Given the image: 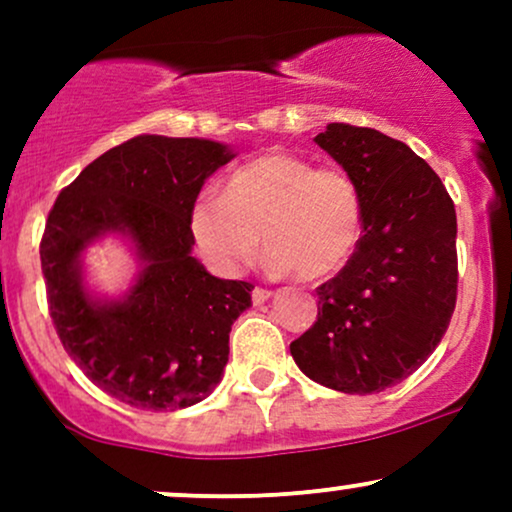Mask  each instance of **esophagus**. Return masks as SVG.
Segmentation results:
<instances>
[{
	"label": "esophagus",
	"mask_w": 512,
	"mask_h": 512,
	"mask_svg": "<svg viewBox=\"0 0 512 512\" xmlns=\"http://www.w3.org/2000/svg\"><path fill=\"white\" fill-rule=\"evenodd\" d=\"M269 296H272V291L262 289V286H255V289H252V303L255 305H262L264 301H269Z\"/></svg>",
	"instance_id": "obj_1"
}]
</instances>
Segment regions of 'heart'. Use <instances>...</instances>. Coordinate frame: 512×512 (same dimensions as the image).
Wrapping results in <instances>:
<instances>
[{
    "mask_svg": "<svg viewBox=\"0 0 512 512\" xmlns=\"http://www.w3.org/2000/svg\"><path fill=\"white\" fill-rule=\"evenodd\" d=\"M199 255L233 276L267 243L272 272L305 281L344 267L363 233V197L339 168H315L291 154H264L233 170L223 195L202 192L190 211Z\"/></svg>",
    "mask_w": 512,
    "mask_h": 512,
    "instance_id": "obj_1",
    "label": "heart"
}]
</instances>
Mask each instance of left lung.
Segmentation results:
<instances>
[{"mask_svg":"<svg viewBox=\"0 0 512 512\" xmlns=\"http://www.w3.org/2000/svg\"><path fill=\"white\" fill-rule=\"evenodd\" d=\"M315 142L356 180L363 236L342 272L317 286V320L291 356L332 390L383 392L414 373L450 325L455 204L424 158L378 129L332 122Z\"/></svg>","mask_w":512,"mask_h":512,"instance_id":"left-lung-1","label":"left lung"}]
</instances>
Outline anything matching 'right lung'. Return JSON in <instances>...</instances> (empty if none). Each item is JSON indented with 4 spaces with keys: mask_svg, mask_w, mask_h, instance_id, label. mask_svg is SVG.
<instances>
[{
    "mask_svg": "<svg viewBox=\"0 0 512 512\" xmlns=\"http://www.w3.org/2000/svg\"><path fill=\"white\" fill-rule=\"evenodd\" d=\"M231 158L209 139L142 134L88 163L48 214L40 267L57 337L93 385L134 409L209 397L231 325L252 305V284L216 279L192 257V204ZM110 230L133 238L145 269L122 302H93L80 252Z\"/></svg>",
    "mask_w": 512,
    "mask_h": 512,
    "instance_id": "obj_1",
    "label": "right lung"
}]
</instances>
